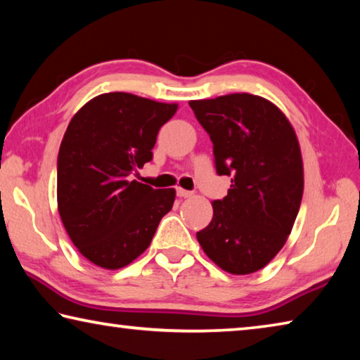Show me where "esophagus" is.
I'll list each match as a JSON object with an SVG mask.
<instances>
[{
  "instance_id": "1",
  "label": "esophagus",
  "mask_w": 360,
  "mask_h": 360,
  "mask_svg": "<svg viewBox=\"0 0 360 360\" xmlns=\"http://www.w3.org/2000/svg\"><path fill=\"white\" fill-rule=\"evenodd\" d=\"M176 195H178L179 198H188L192 197V192L186 191V188H181V187H176Z\"/></svg>"
}]
</instances>
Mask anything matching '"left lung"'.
<instances>
[{
    "label": "left lung",
    "mask_w": 360,
    "mask_h": 360,
    "mask_svg": "<svg viewBox=\"0 0 360 360\" xmlns=\"http://www.w3.org/2000/svg\"><path fill=\"white\" fill-rule=\"evenodd\" d=\"M212 141L217 174L231 176L197 231L205 254L231 275L264 268L281 251L303 195V162L290 122L271 101L231 94L188 103Z\"/></svg>",
    "instance_id": "obj_1"
}]
</instances>
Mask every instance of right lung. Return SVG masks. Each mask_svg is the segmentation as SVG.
<instances>
[{
	"mask_svg": "<svg viewBox=\"0 0 360 360\" xmlns=\"http://www.w3.org/2000/svg\"><path fill=\"white\" fill-rule=\"evenodd\" d=\"M178 105L111 92L71 119L57 160V202L72 245L106 270L131 264L149 248L174 188L131 179L152 160L158 130Z\"/></svg>",
	"mask_w": 360,
	"mask_h": 360,
	"instance_id": "add662e5",
	"label": "right lung"
}]
</instances>
